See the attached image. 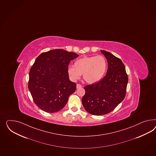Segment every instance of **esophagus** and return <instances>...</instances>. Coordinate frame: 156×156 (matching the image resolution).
I'll return each instance as SVG.
<instances>
[{
    "mask_svg": "<svg viewBox=\"0 0 156 156\" xmlns=\"http://www.w3.org/2000/svg\"><path fill=\"white\" fill-rule=\"evenodd\" d=\"M81 87H82V85L80 84H77V85H76V88L77 89H79V88H80Z\"/></svg>",
    "mask_w": 156,
    "mask_h": 156,
    "instance_id": "1",
    "label": "esophagus"
}]
</instances>
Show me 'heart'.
<instances>
[{"mask_svg": "<svg viewBox=\"0 0 156 156\" xmlns=\"http://www.w3.org/2000/svg\"><path fill=\"white\" fill-rule=\"evenodd\" d=\"M107 68L106 58L101 55L84 56L77 60L74 66L68 68V74L72 80L79 79L83 74V79L89 84L98 82L104 76Z\"/></svg>", "mask_w": 156, "mask_h": 156, "instance_id": "heart-1", "label": "heart"}]
</instances>
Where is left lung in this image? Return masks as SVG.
<instances>
[{
    "label": "left lung",
    "instance_id": "left-lung-1",
    "mask_svg": "<svg viewBox=\"0 0 156 156\" xmlns=\"http://www.w3.org/2000/svg\"><path fill=\"white\" fill-rule=\"evenodd\" d=\"M108 62L107 74L102 80L84 87L82 98L85 109L96 116L106 115L114 110L125 98L128 77L124 63L119 58L101 50Z\"/></svg>",
    "mask_w": 156,
    "mask_h": 156
}]
</instances>
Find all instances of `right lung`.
Listing matches in <instances>:
<instances>
[{"instance_id":"add662e5","label":"right lung","mask_w":156,"mask_h":156,"mask_svg":"<svg viewBox=\"0 0 156 156\" xmlns=\"http://www.w3.org/2000/svg\"><path fill=\"white\" fill-rule=\"evenodd\" d=\"M77 54L62 49L50 50L36 58L29 72L28 87L36 105L43 111L54 113L66 105L76 84L68 74L71 60Z\"/></svg>"}]
</instances>
